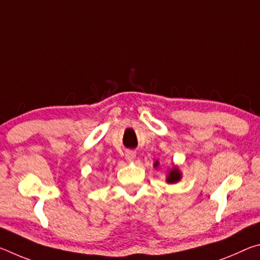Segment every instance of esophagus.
<instances>
[{
  "label": "esophagus",
  "instance_id": "esophagus-1",
  "mask_svg": "<svg viewBox=\"0 0 260 260\" xmlns=\"http://www.w3.org/2000/svg\"><path fill=\"white\" fill-rule=\"evenodd\" d=\"M125 157H126V159L128 160V161H133V160L135 159V157H136V152H135V151H133V150H128V151H126V153H125Z\"/></svg>",
  "mask_w": 260,
  "mask_h": 260
}]
</instances>
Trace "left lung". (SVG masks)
I'll use <instances>...</instances> for the list:
<instances>
[{
    "instance_id": "1",
    "label": "left lung",
    "mask_w": 260,
    "mask_h": 260,
    "mask_svg": "<svg viewBox=\"0 0 260 260\" xmlns=\"http://www.w3.org/2000/svg\"><path fill=\"white\" fill-rule=\"evenodd\" d=\"M158 165H159V162H158V160L155 162V164H153V166L155 167H157ZM181 178H182V173H181V171H180L179 169H178V166H174L173 165V167L172 169H171L169 172H167V175H166V182L167 183H177V182H179L180 180H181Z\"/></svg>"
}]
</instances>
